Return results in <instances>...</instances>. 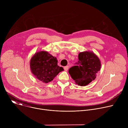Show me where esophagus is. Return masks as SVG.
Wrapping results in <instances>:
<instances>
[{
    "label": "esophagus",
    "instance_id": "1",
    "mask_svg": "<svg viewBox=\"0 0 128 128\" xmlns=\"http://www.w3.org/2000/svg\"><path fill=\"white\" fill-rule=\"evenodd\" d=\"M68 68H69V66H65V67H64V70H66V71L68 70Z\"/></svg>",
    "mask_w": 128,
    "mask_h": 128
}]
</instances>
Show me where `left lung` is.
<instances>
[{"instance_id": "obj_1", "label": "left lung", "mask_w": 128, "mask_h": 128, "mask_svg": "<svg viewBox=\"0 0 128 128\" xmlns=\"http://www.w3.org/2000/svg\"><path fill=\"white\" fill-rule=\"evenodd\" d=\"M76 65L71 67L69 74L76 83L80 86L88 85L96 78L100 70L101 62L99 58L92 52H84L78 54Z\"/></svg>"}]
</instances>
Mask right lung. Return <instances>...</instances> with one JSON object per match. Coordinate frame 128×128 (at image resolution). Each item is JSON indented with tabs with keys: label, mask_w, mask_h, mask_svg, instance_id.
Segmentation results:
<instances>
[{
	"label": "right lung",
	"mask_w": 128,
	"mask_h": 128,
	"mask_svg": "<svg viewBox=\"0 0 128 128\" xmlns=\"http://www.w3.org/2000/svg\"><path fill=\"white\" fill-rule=\"evenodd\" d=\"M31 71L33 75L43 82L48 83L64 70L58 65L57 58L46 51L35 53L30 62Z\"/></svg>",
	"instance_id": "add662e5"
}]
</instances>
